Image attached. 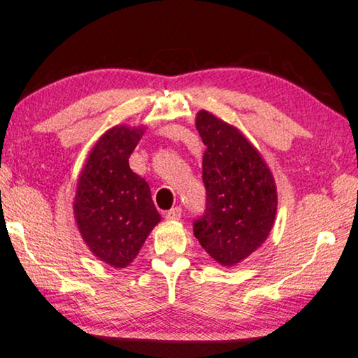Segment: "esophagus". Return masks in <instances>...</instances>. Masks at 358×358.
<instances>
[{"instance_id":"34e87169","label":"esophagus","mask_w":358,"mask_h":358,"mask_svg":"<svg viewBox=\"0 0 358 358\" xmlns=\"http://www.w3.org/2000/svg\"><path fill=\"white\" fill-rule=\"evenodd\" d=\"M180 217H182V209H180L179 206L169 209L168 213H166V219L168 220H180Z\"/></svg>"}]
</instances>
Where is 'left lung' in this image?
Here are the masks:
<instances>
[{"label":"left lung","instance_id":"8db88e82","mask_svg":"<svg viewBox=\"0 0 358 358\" xmlns=\"http://www.w3.org/2000/svg\"><path fill=\"white\" fill-rule=\"evenodd\" d=\"M195 127L206 150L203 182L206 209L193 224L201 248L222 266H236L260 248L273 230L278 190L273 173L236 127L200 110Z\"/></svg>","mask_w":358,"mask_h":358}]
</instances>
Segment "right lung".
<instances>
[{
    "instance_id": "obj_1",
    "label": "right lung",
    "mask_w": 358,
    "mask_h": 358,
    "mask_svg": "<svg viewBox=\"0 0 358 358\" xmlns=\"http://www.w3.org/2000/svg\"><path fill=\"white\" fill-rule=\"evenodd\" d=\"M144 131V127L109 128L78 179L73 210L80 236L98 260L114 268L130 265L162 220L149 184L128 165Z\"/></svg>"
}]
</instances>
